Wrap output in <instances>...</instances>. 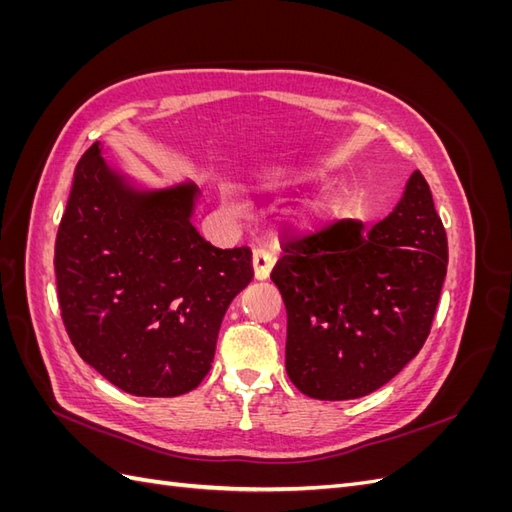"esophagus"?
Returning a JSON list of instances; mask_svg holds the SVG:
<instances>
[{
  "instance_id": "34e87169",
  "label": "esophagus",
  "mask_w": 512,
  "mask_h": 512,
  "mask_svg": "<svg viewBox=\"0 0 512 512\" xmlns=\"http://www.w3.org/2000/svg\"><path fill=\"white\" fill-rule=\"evenodd\" d=\"M273 256L265 250H254L252 254V267H254V277L256 280H267L271 269H273Z\"/></svg>"
}]
</instances>
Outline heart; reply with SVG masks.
Returning a JSON list of instances; mask_svg holds the SVG:
<instances>
[{
  "label": "heart",
  "instance_id": "b5f03b06",
  "mask_svg": "<svg viewBox=\"0 0 512 512\" xmlns=\"http://www.w3.org/2000/svg\"><path fill=\"white\" fill-rule=\"evenodd\" d=\"M309 179H312V175L301 177V181H309ZM335 205H337L335 194H320L309 200V203H305L303 207L294 209L290 213V224L301 232L314 230L322 220L329 218L331 211H335Z\"/></svg>",
  "mask_w": 512,
  "mask_h": 512
}]
</instances>
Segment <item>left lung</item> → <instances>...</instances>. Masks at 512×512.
Instances as JSON below:
<instances>
[{
	"label": "left lung",
	"instance_id": "8db88e82",
	"mask_svg": "<svg viewBox=\"0 0 512 512\" xmlns=\"http://www.w3.org/2000/svg\"><path fill=\"white\" fill-rule=\"evenodd\" d=\"M446 265V232L418 170L376 226L339 220L284 250L271 280L288 314L292 384L344 401L395 378L425 344Z\"/></svg>",
	"mask_w": 512,
	"mask_h": 512
}]
</instances>
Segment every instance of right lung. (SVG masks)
Here are the masks:
<instances>
[{
  "mask_svg": "<svg viewBox=\"0 0 512 512\" xmlns=\"http://www.w3.org/2000/svg\"><path fill=\"white\" fill-rule=\"evenodd\" d=\"M190 181L138 190L100 143L76 164L55 241L61 318L81 359L136 397H177L209 374L230 301L252 282L250 247L220 250L190 218Z\"/></svg>",
  "mask_w": 512,
  "mask_h": 512,
  "instance_id": "1",
  "label": "right lung"
}]
</instances>
